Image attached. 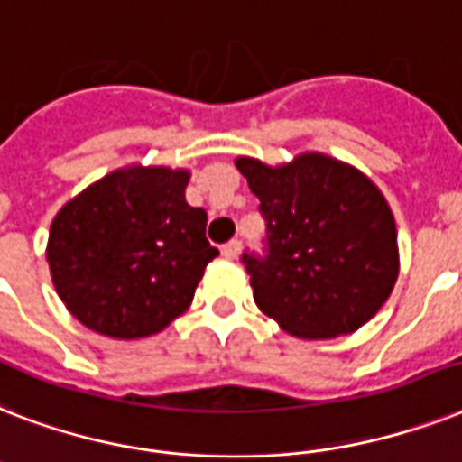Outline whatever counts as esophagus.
<instances>
[{
	"label": "esophagus",
	"instance_id": "esophagus-1",
	"mask_svg": "<svg viewBox=\"0 0 462 462\" xmlns=\"http://www.w3.org/2000/svg\"><path fill=\"white\" fill-rule=\"evenodd\" d=\"M238 253H241V241H238V238H234V241H228L221 245V254H224L226 260H236Z\"/></svg>",
	"mask_w": 462,
	"mask_h": 462
}]
</instances>
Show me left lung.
<instances>
[{
    "label": "left lung",
    "instance_id": "left-lung-1",
    "mask_svg": "<svg viewBox=\"0 0 462 462\" xmlns=\"http://www.w3.org/2000/svg\"><path fill=\"white\" fill-rule=\"evenodd\" d=\"M236 167L267 224L262 254L241 257L257 308L298 338L360 329L398 276L396 224L379 188L315 152L276 169L250 157Z\"/></svg>",
    "mask_w": 462,
    "mask_h": 462
}]
</instances>
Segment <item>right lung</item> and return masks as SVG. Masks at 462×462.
I'll list each match as a JSON object with an SVG mask.
<instances>
[{
	"label": "right lung",
	"instance_id": "1",
	"mask_svg": "<svg viewBox=\"0 0 462 462\" xmlns=\"http://www.w3.org/2000/svg\"><path fill=\"white\" fill-rule=\"evenodd\" d=\"M188 179L183 169H119L54 217L47 243L51 282L88 329L143 338L193 302L219 250L205 236V209L186 202Z\"/></svg>",
	"mask_w": 462,
	"mask_h": 462
}]
</instances>
